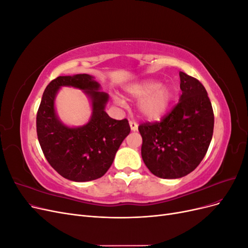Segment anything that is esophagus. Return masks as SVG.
Here are the masks:
<instances>
[{"instance_id":"34e87169","label":"esophagus","mask_w":248,"mask_h":248,"mask_svg":"<svg viewBox=\"0 0 248 248\" xmlns=\"http://www.w3.org/2000/svg\"><path fill=\"white\" fill-rule=\"evenodd\" d=\"M129 126H130V129H131V131H138L139 126H138L137 122H134V121H129Z\"/></svg>"}]
</instances>
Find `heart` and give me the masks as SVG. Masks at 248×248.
Here are the masks:
<instances>
[{"label": "heart", "instance_id": "obj_1", "mask_svg": "<svg viewBox=\"0 0 248 248\" xmlns=\"http://www.w3.org/2000/svg\"><path fill=\"white\" fill-rule=\"evenodd\" d=\"M127 96L139 101V111L142 118L148 121H157L167 114L171 101L172 92L166 86L160 85L159 81L154 79H146L134 82L126 88ZM119 104H123L121 97H115Z\"/></svg>", "mask_w": 248, "mask_h": 248}]
</instances>
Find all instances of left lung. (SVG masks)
<instances>
[{
    "label": "left lung",
    "mask_w": 248,
    "mask_h": 248,
    "mask_svg": "<svg viewBox=\"0 0 248 248\" xmlns=\"http://www.w3.org/2000/svg\"><path fill=\"white\" fill-rule=\"evenodd\" d=\"M182 95L159 123L139 126L141 158L153 175L178 179L188 175L204 158L211 142L214 115L205 87L180 71Z\"/></svg>",
    "instance_id": "left-lung-1"
}]
</instances>
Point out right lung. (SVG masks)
I'll return each instance as SVG.
<instances>
[{"mask_svg":"<svg viewBox=\"0 0 248 248\" xmlns=\"http://www.w3.org/2000/svg\"><path fill=\"white\" fill-rule=\"evenodd\" d=\"M62 86L81 89L92 102L93 114L84 125L71 127L56 115L55 97ZM90 74L58 77L44 91L37 112V136L48 163L62 177L87 182L102 177L119 147L130 132L126 119H111L106 111L109 96Z\"/></svg>","mask_w":248,"mask_h":248,"instance_id":"add662e5","label":"right lung"}]
</instances>
